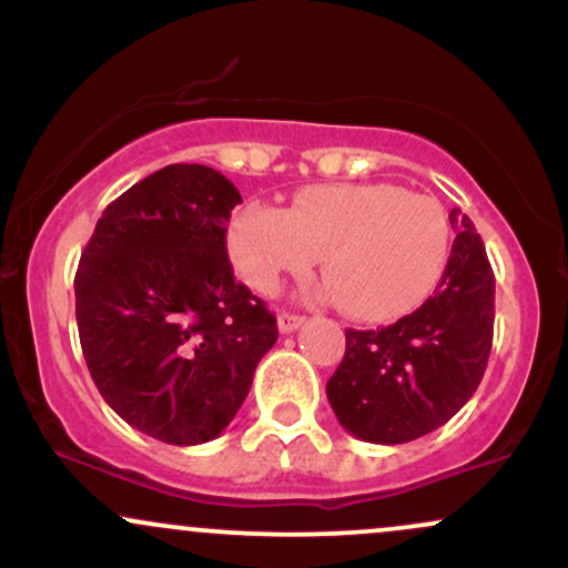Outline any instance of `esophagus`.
<instances>
[{
  "label": "esophagus",
  "mask_w": 568,
  "mask_h": 568,
  "mask_svg": "<svg viewBox=\"0 0 568 568\" xmlns=\"http://www.w3.org/2000/svg\"><path fill=\"white\" fill-rule=\"evenodd\" d=\"M302 325H304L302 315H291V312H280V315H277L280 334H293V331H298Z\"/></svg>",
  "instance_id": "1"
}]
</instances>
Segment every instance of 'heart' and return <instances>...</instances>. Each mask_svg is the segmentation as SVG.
<instances>
[{"label":"heart","instance_id":"b5f03b06","mask_svg":"<svg viewBox=\"0 0 568 568\" xmlns=\"http://www.w3.org/2000/svg\"><path fill=\"white\" fill-rule=\"evenodd\" d=\"M226 247L234 270L258 293L285 275H306L323 253L321 296L352 317L389 323L425 304L452 251L446 207L397 184H321L291 207L247 202L234 213Z\"/></svg>","mask_w":568,"mask_h":568}]
</instances>
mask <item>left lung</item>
<instances>
[{
  "label": "left lung",
  "mask_w": 568,
  "mask_h": 568,
  "mask_svg": "<svg viewBox=\"0 0 568 568\" xmlns=\"http://www.w3.org/2000/svg\"><path fill=\"white\" fill-rule=\"evenodd\" d=\"M456 240L435 296L376 331H347L325 384L338 425L382 446L433 433L478 389L494 336V272L473 221L448 213Z\"/></svg>",
  "instance_id": "left-lung-1"
}]
</instances>
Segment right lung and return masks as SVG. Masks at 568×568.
Segmentation results:
<instances>
[{"label": "right lung", "mask_w": 568, "mask_h": 568, "mask_svg": "<svg viewBox=\"0 0 568 568\" xmlns=\"http://www.w3.org/2000/svg\"><path fill=\"white\" fill-rule=\"evenodd\" d=\"M243 202L207 165H168L98 219L74 277L98 393L171 446L219 438L243 406L277 321L234 280L226 221Z\"/></svg>", "instance_id": "add662e5"}]
</instances>
